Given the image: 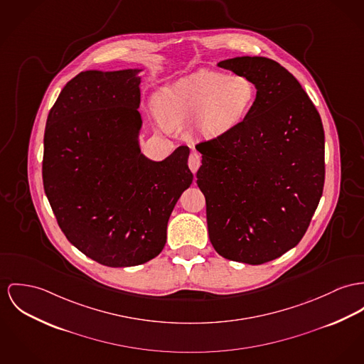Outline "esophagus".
Segmentation results:
<instances>
[{"label":"esophagus","mask_w":364,"mask_h":364,"mask_svg":"<svg viewBox=\"0 0 364 364\" xmlns=\"http://www.w3.org/2000/svg\"><path fill=\"white\" fill-rule=\"evenodd\" d=\"M200 166V156L196 152H191L188 158V168H191L193 173H196V170Z\"/></svg>","instance_id":"esophagus-1"}]
</instances>
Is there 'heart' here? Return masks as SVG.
<instances>
[{
  "label": "heart",
  "mask_w": 364,
  "mask_h": 364,
  "mask_svg": "<svg viewBox=\"0 0 364 364\" xmlns=\"http://www.w3.org/2000/svg\"><path fill=\"white\" fill-rule=\"evenodd\" d=\"M256 100V85L245 76L199 70L159 90L155 109L171 129L196 120V134L215 139L237 127L250 113Z\"/></svg>",
  "instance_id": "heart-1"
}]
</instances>
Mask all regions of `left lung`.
<instances>
[{"mask_svg": "<svg viewBox=\"0 0 364 364\" xmlns=\"http://www.w3.org/2000/svg\"><path fill=\"white\" fill-rule=\"evenodd\" d=\"M256 85L247 117L205 141L196 184L209 240L225 259L262 264L296 247L324 187V130L299 82L279 62L238 56L218 63Z\"/></svg>", "mask_w": 364, "mask_h": 364, "instance_id": "1", "label": "left lung"}]
</instances>
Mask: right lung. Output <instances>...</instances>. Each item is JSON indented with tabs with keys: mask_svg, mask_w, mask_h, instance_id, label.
<instances>
[{
	"mask_svg": "<svg viewBox=\"0 0 364 364\" xmlns=\"http://www.w3.org/2000/svg\"><path fill=\"white\" fill-rule=\"evenodd\" d=\"M140 69L87 70L48 113L43 184L60 230L108 267L158 256L171 210L193 183L188 146L162 162L140 151Z\"/></svg>",
	"mask_w": 364,
	"mask_h": 364,
	"instance_id": "1",
	"label": "right lung"
}]
</instances>
